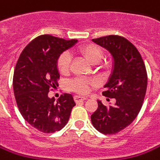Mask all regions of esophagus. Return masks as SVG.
I'll return each mask as SVG.
<instances>
[{"label":"esophagus","instance_id":"1","mask_svg":"<svg viewBox=\"0 0 160 160\" xmlns=\"http://www.w3.org/2000/svg\"><path fill=\"white\" fill-rule=\"evenodd\" d=\"M85 100H87V98L82 97V96H79V95H75L74 96V101H75L76 103H79L80 102H84Z\"/></svg>","mask_w":160,"mask_h":160}]
</instances>
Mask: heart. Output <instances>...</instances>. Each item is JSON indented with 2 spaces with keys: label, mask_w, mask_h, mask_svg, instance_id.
I'll list each match as a JSON object with an SVG mask.
<instances>
[{
  "label": "heart",
  "mask_w": 160,
  "mask_h": 160,
  "mask_svg": "<svg viewBox=\"0 0 160 160\" xmlns=\"http://www.w3.org/2000/svg\"><path fill=\"white\" fill-rule=\"evenodd\" d=\"M77 52L84 56L92 64L98 63L103 56V52L98 45L94 43H86L82 44L78 48ZM71 56L68 52L61 53L58 58L56 65L58 71L61 74H67L70 70ZM96 85L93 80L84 79V78H76L69 82V88L72 91L80 94H87L91 88Z\"/></svg>",
  "instance_id": "heart-1"
}]
</instances>
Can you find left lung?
I'll return each mask as SVG.
<instances>
[{"label": "left lung", "mask_w": 160, "mask_h": 160, "mask_svg": "<svg viewBox=\"0 0 160 160\" xmlns=\"http://www.w3.org/2000/svg\"><path fill=\"white\" fill-rule=\"evenodd\" d=\"M93 41L108 50L114 57V71L102 94L115 99L116 102L105 106L98 101L91 121L101 133L117 134L130 125L139 113L146 93L147 72L139 52L125 38L110 35Z\"/></svg>", "instance_id": "1"}]
</instances>
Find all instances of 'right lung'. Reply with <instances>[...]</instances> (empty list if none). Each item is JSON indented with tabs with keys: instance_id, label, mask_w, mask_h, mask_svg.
I'll return each mask as SVG.
<instances>
[{
	"instance_id": "obj_1",
	"label": "right lung",
	"mask_w": 160,
	"mask_h": 160,
	"mask_svg": "<svg viewBox=\"0 0 160 160\" xmlns=\"http://www.w3.org/2000/svg\"><path fill=\"white\" fill-rule=\"evenodd\" d=\"M76 42L38 36L23 49L15 67L13 88L18 109L30 125L43 133L61 130L75 106L72 94L65 93L55 101L48 93L58 85V58Z\"/></svg>"
}]
</instances>
